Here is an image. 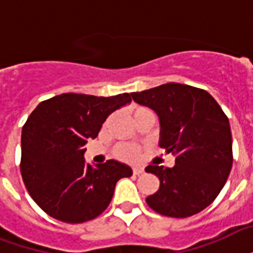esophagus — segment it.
<instances>
[{
	"instance_id": "1",
	"label": "esophagus",
	"mask_w": 253,
	"mask_h": 253,
	"mask_svg": "<svg viewBox=\"0 0 253 253\" xmlns=\"http://www.w3.org/2000/svg\"><path fill=\"white\" fill-rule=\"evenodd\" d=\"M132 172H134V175H140V173L144 172V169H142V167H134V169H132Z\"/></svg>"
}]
</instances>
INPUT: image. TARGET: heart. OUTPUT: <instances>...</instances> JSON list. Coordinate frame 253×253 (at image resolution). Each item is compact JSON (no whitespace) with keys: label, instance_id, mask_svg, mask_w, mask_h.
<instances>
[{"label":"heart","instance_id":"heart-1","mask_svg":"<svg viewBox=\"0 0 253 253\" xmlns=\"http://www.w3.org/2000/svg\"><path fill=\"white\" fill-rule=\"evenodd\" d=\"M142 110L146 109H138L135 113L142 111ZM139 148L135 147L132 144H122V146H119L118 151H117V155L121 159H125V161H136L139 158Z\"/></svg>","mask_w":253,"mask_h":253}]
</instances>
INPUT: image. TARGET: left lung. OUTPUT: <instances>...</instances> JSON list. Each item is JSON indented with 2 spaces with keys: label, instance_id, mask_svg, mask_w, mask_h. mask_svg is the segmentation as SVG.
Listing matches in <instances>:
<instances>
[{
  "label": "left lung",
  "instance_id": "1",
  "mask_svg": "<svg viewBox=\"0 0 253 253\" xmlns=\"http://www.w3.org/2000/svg\"><path fill=\"white\" fill-rule=\"evenodd\" d=\"M131 98L157 114L159 146L176 155L171 169L146 167L161 180L147 204L171 217L203 211L219 195L232 169V135L221 107L206 90L176 82L131 92Z\"/></svg>",
  "mask_w": 253,
  "mask_h": 253
}]
</instances>
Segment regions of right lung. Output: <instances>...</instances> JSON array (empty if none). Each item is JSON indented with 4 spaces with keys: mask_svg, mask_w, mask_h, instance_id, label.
Masks as SVG:
<instances>
[{
    "mask_svg": "<svg viewBox=\"0 0 253 253\" xmlns=\"http://www.w3.org/2000/svg\"><path fill=\"white\" fill-rule=\"evenodd\" d=\"M131 103L130 94L95 96L67 92L41 102L21 135V173L43 211L63 223H84L105 211L119 179L132 169L110 159L92 166L84 144L98 136L106 118Z\"/></svg>",
    "mask_w": 253,
    "mask_h": 253,
    "instance_id": "obj_1",
    "label": "right lung"
}]
</instances>
